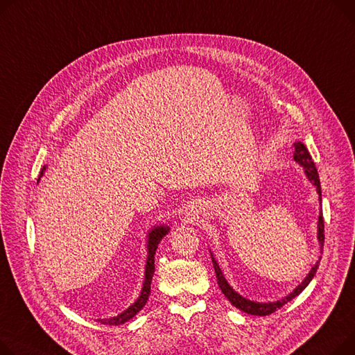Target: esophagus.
<instances>
[{
    "instance_id": "obj_1",
    "label": "esophagus",
    "mask_w": 355,
    "mask_h": 355,
    "mask_svg": "<svg viewBox=\"0 0 355 355\" xmlns=\"http://www.w3.org/2000/svg\"><path fill=\"white\" fill-rule=\"evenodd\" d=\"M191 216H193V214H191Z\"/></svg>"
}]
</instances>
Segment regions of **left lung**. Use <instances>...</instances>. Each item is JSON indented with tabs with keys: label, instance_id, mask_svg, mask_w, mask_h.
Returning a JSON list of instances; mask_svg holds the SVG:
<instances>
[{
	"label": "left lung",
	"instance_id": "8db88e82",
	"mask_svg": "<svg viewBox=\"0 0 355 355\" xmlns=\"http://www.w3.org/2000/svg\"><path fill=\"white\" fill-rule=\"evenodd\" d=\"M294 159L304 168L306 178H309L313 182V185L317 188V193L320 196L318 200H320V204H321V185H320V177H318V173H317V168H315V164H314L309 150H306V147L302 143H300V141H298V143H294ZM318 241H320V252H322V248H324V220H322V211L320 212V217H318ZM211 258H212V266H214V270H216L218 287L221 288L223 294L230 300V302L234 306H237V309H240L241 311H244L247 314H251V315H270V314L275 313L278 309H281L282 305H286L293 298H295L306 286L310 284V281L314 278V275H315V272L318 270L320 259H321V258L318 259V261L315 263V266L309 272V275H306L304 278V281L301 282V284L298 287H295V290L293 293H290L287 297H284L282 300H278V301H274V302H257V301L247 300L243 295H240L239 293H235L232 290V287L227 282V279H225V277H224L218 263L216 261V258L212 257V252H211Z\"/></svg>",
	"mask_w": 355,
	"mask_h": 355
}]
</instances>
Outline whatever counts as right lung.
Returning a JSON list of instances; mask_svg holds the SVG:
<instances>
[{
  "label": "right lung",
  "instance_id": "add662e5",
  "mask_svg": "<svg viewBox=\"0 0 355 355\" xmlns=\"http://www.w3.org/2000/svg\"><path fill=\"white\" fill-rule=\"evenodd\" d=\"M45 165L41 170V174L37 180V182L40 181V178L42 177L44 171H45ZM170 231V227L167 225H157L154 227L150 232H148V239H147V250H148V257H147V264H146V278H144V284H143V290H141L139 297L137 298V301L130 305L125 311H123L121 314H118L116 317H111V318H104V320H98L101 321V324H107V325H120L127 322L128 320H131L134 315H137L138 311L143 310V306L146 305L150 293H151V279L155 271V266H154V255L155 251L158 248L159 241L162 240L164 235H167Z\"/></svg>",
  "mask_w": 355,
  "mask_h": 355
}]
</instances>
